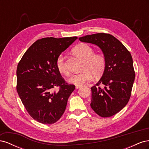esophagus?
I'll list each match as a JSON object with an SVG mask.
<instances>
[{"label": "esophagus", "mask_w": 149, "mask_h": 149, "mask_svg": "<svg viewBox=\"0 0 149 149\" xmlns=\"http://www.w3.org/2000/svg\"><path fill=\"white\" fill-rule=\"evenodd\" d=\"M81 88V86H76V89H79Z\"/></svg>", "instance_id": "esophagus-1"}]
</instances>
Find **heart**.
<instances>
[{
    "label": "heart",
    "instance_id": "obj_1",
    "mask_svg": "<svg viewBox=\"0 0 149 149\" xmlns=\"http://www.w3.org/2000/svg\"><path fill=\"white\" fill-rule=\"evenodd\" d=\"M75 55L83 60L82 72L73 74L69 81L72 84L81 86L89 82L93 78H100L104 73L106 60L100 54L94 53V49L86 43H80L73 49ZM56 68L60 73L68 76L70 73L65 64L64 56L60 54L56 60Z\"/></svg>",
    "mask_w": 149,
    "mask_h": 149
}]
</instances>
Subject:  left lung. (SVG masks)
Masks as SVG:
<instances>
[{
    "instance_id": "left-lung-1",
    "label": "left lung",
    "mask_w": 149,
    "mask_h": 149,
    "mask_svg": "<svg viewBox=\"0 0 149 149\" xmlns=\"http://www.w3.org/2000/svg\"><path fill=\"white\" fill-rule=\"evenodd\" d=\"M81 42L95 44L106 60V68L99 82L91 88V107L97 114L109 118L128 103L135 79L131 54L124 45L109 33H99L79 38ZM104 87L101 88L100 85Z\"/></svg>"
}]
</instances>
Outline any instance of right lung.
Listing matches in <instances>:
<instances>
[{"label":"right lung","mask_w":149,"mask_h":149,"mask_svg":"<svg viewBox=\"0 0 149 149\" xmlns=\"http://www.w3.org/2000/svg\"><path fill=\"white\" fill-rule=\"evenodd\" d=\"M78 38H43L29 47L17 68V91L29 115L45 124L55 123L65 111L75 89L56 68V60ZM55 87L58 91H53Z\"/></svg>","instance_id":"obj_1"}]
</instances>
